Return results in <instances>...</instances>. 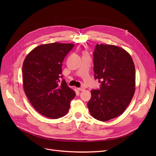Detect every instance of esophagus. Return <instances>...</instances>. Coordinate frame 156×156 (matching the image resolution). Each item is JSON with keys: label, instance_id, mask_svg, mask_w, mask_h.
Here are the masks:
<instances>
[{"label": "esophagus", "instance_id": "esophagus-1", "mask_svg": "<svg viewBox=\"0 0 156 156\" xmlns=\"http://www.w3.org/2000/svg\"><path fill=\"white\" fill-rule=\"evenodd\" d=\"M78 90L80 91H83V90H85V88L83 87H80V88H78Z\"/></svg>", "mask_w": 156, "mask_h": 156}]
</instances>
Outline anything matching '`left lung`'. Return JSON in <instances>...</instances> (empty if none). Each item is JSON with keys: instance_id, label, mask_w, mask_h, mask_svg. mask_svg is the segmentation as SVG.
<instances>
[{"instance_id": "8db88e82", "label": "left lung", "mask_w": 156, "mask_h": 156, "mask_svg": "<svg viewBox=\"0 0 156 156\" xmlns=\"http://www.w3.org/2000/svg\"><path fill=\"white\" fill-rule=\"evenodd\" d=\"M94 78L101 90H92L87 104L91 116L101 121L123 112L135 91V68L129 54L113 45L97 44L94 52Z\"/></svg>"}]
</instances>
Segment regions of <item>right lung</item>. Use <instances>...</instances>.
I'll return each instance as SVG.
<instances>
[{
  "label": "right lung",
  "instance_id": "obj_1",
  "mask_svg": "<svg viewBox=\"0 0 156 156\" xmlns=\"http://www.w3.org/2000/svg\"><path fill=\"white\" fill-rule=\"evenodd\" d=\"M74 47L73 44L59 42L40 45L27 55L23 64L24 92L35 109L51 119L67 114L76 93L63 79L62 63Z\"/></svg>",
  "mask_w": 156,
  "mask_h": 156
}]
</instances>
